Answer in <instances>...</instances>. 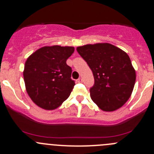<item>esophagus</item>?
I'll return each mask as SVG.
<instances>
[{"instance_id": "esophagus-1", "label": "esophagus", "mask_w": 154, "mask_h": 154, "mask_svg": "<svg viewBox=\"0 0 154 154\" xmlns=\"http://www.w3.org/2000/svg\"><path fill=\"white\" fill-rule=\"evenodd\" d=\"M77 83H82V82H83V79H82V78L77 79Z\"/></svg>"}]
</instances>
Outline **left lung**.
Masks as SVG:
<instances>
[{
    "mask_svg": "<svg viewBox=\"0 0 154 154\" xmlns=\"http://www.w3.org/2000/svg\"><path fill=\"white\" fill-rule=\"evenodd\" d=\"M78 54L92 71L94 86L91 98L105 112L122 107L128 100L136 82V71L127 53L109 43L77 48Z\"/></svg>",
    "mask_w": 154,
    "mask_h": 154,
    "instance_id": "1",
    "label": "left lung"
}]
</instances>
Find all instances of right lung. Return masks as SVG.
Wrapping results in <instances>:
<instances>
[{
    "instance_id": "right-lung-1",
    "label": "right lung",
    "mask_w": 154,
    "mask_h": 154,
    "mask_svg": "<svg viewBox=\"0 0 154 154\" xmlns=\"http://www.w3.org/2000/svg\"><path fill=\"white\" fill-rule=\"evenodd\" d=\"M74 47L60 45L39 48L27 58L23 72L31 100L47 110L55 109L69 97L75 83L66 60Z\"/></svg>"
}]
</instances>
